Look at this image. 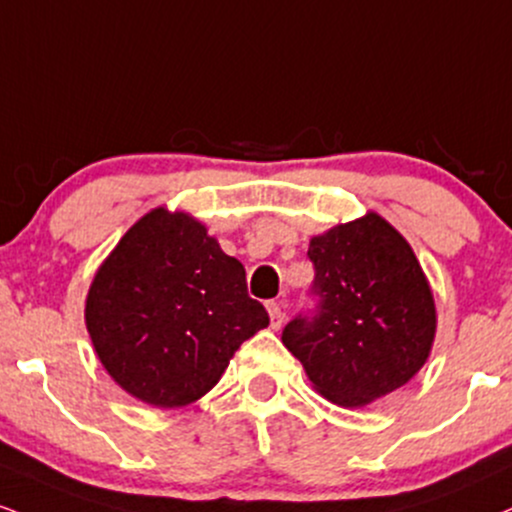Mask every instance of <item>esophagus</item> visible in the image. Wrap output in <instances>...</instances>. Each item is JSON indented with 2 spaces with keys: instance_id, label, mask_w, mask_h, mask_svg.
Returning <instances> with one entry per match:
<instances>
[{
  "instance_id": "34e87169",
  "label": "esophagus",
  "mask_w": 512,
  "mask_h": 512,
  "mask_svg": "<svg viewBox=\"0 0 512 512\" xmlns=\"http://www.w3.org/2000/svg\"><path fill=\"white\" fill-rule=\"evenodd\" d=\"M267 310H269V319H272V329H281L283 319H286V312H283V300H269Z\"/></svg>"
}]
</instances>
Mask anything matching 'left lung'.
Here are the masks:
<instances>
[{"label": "left lung", "mask_w": 512, "mask_h": 512, "mask_svg": "<svg viewBox=\"0 0 512 512\" xmlns=\"http://www.w3.org/2000/svg\"><path fill=\"white\" fill-rule=\"evenodd\" d=\"M315 310L281 341L307 379L341 408H362L420 372L436 334V307L415 252L379 214L310 240Z\"/></svg>", "instance_id": "1"}]
</instances>
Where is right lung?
Instances as JSON below:
<instances>
[{
  "instance_id": "add662e5",
  "label": "right lung",
  "mask_w": 512,
  "mask_h": 512,
  "mask_svg": "<svg viewBox=\"0 0 512 512\" xmlns=\"http://www.w3.org/2000/svg\"><path fill=\"white\" fill-rule=\"evenodd\" d=\"M267 324L243 264L205 224L166 207L126 231L85 300V326L109 377L155 408L205 396L240 343Z\"/></svg>"
}]
</instances>
